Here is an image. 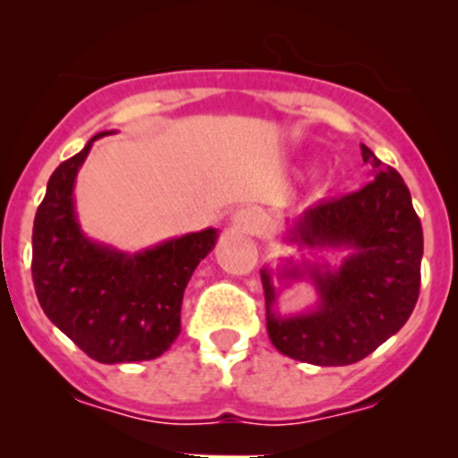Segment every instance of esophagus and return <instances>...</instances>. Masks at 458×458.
<instances>
[{"mask_svg": "<svg viewBox=\"0 0 458 458\" xmlns=\"http://www.w3.org/2000/svg\"><path fill=\"white\" fill-rule=\"evenodd\" d=\"M230 225L239 230V233L257 234L263 228V215L257 208H242V210H237L230 216Z\"/></svg>", "mask_w": 458, "mask_h": 458, "instance_id": "esophagus-1", "label": "esophagus"}]
</instances>
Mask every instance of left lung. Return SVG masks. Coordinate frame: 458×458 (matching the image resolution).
<instances>
[{"instance_id":"8db88e82","label":"left lung","mask_w":458,"mask_h":458,"mask_svg":"<svg viewBox=\"0 0 458 458\" xmlns=\"http://www.w3.org/2000/svg\"><path fill=\"white\" fill-rule=\"evenodd\" d=\"M372 182L341 199L318 201L288 221L284 242L326 259H284L263 267L266 326L281 354L312 366H350L386 344L412 315L421 285L423 230L408 186L361 143ZM308 280L318 293L310 309L281 316L285 287Z\"/></svg>"}]
</instances>
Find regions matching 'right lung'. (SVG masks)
<instances>
[{
	"label": "right lung",
	"mask_w": 458,
	"mask_h": 458,
	"mask_svg": "<svg viewBox=\"0 0 458 458\" xmlns=\"http://www.w3.org/2000/svg\"><path fill=\"white\" fill-rule=\"evenodd\" d=\"M97 132L84 150L50 174L32 225V281L46 317L99 363L150 361L182 332L183 290L219 230L165 239L123 252L90 239L75 208V182Z\"/></svg>",
	"instance_id": "obj_1"
}]
</instances>
